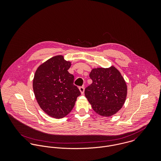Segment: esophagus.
Here are the masks:
<instances>
[{
    "label": "esophagus",
    "mask_w": 161,
    "mask_h": 161,
    "mask_svg": "<svg viewBox=\"0 0 161 161\" xmlns=\"http://www.w3.org/2000/svg\"><path fill=\"white\" fill-rule=\"evenodd\" d=\"M79 91H80V93H81L82 94H84V86L79 87Z\"/></svg>",
    "instance_id": "1"
}]
</instances>
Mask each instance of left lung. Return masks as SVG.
Segmentation results:
<instances>
[{
  "label": "left lung",
  "instance_id": "1",
  "mask_svg": "<svg viewBox=\"0 0 161 161\" xmlns=\"http://www.w3.org/2000/svg\"><path fill=\"white\" fill-rule=\"evenodd\" d=\"M92 83L85 89V95L93 110L102 116L117 113L124 105L127 86L120 72L114 66L92 69Z\"/></svg>",
  "mask_w": 161,
  "mask_h": 161
}]
</instances>
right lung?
I'll use <instances>...</instances> for the list:
<instances>
[{
    "label": "right lung",
    "mask_w": 161,
    "mask_h": 161,
    "mask_svg": "<svg viewBox=\"0 0 161 161\" xmlns=\"http://www.w3.org/2000/svg\"><path fill=\"white\" fill-rule=\"evenodd\" d=\"M71 63L62 55L54 56L36 69L33 89L36 101L47 115L61 118L68 115L80 92L74 85V77L68 70Z\"/></svg>",
    "instance_id": "obj_1"
}]
</instances>
